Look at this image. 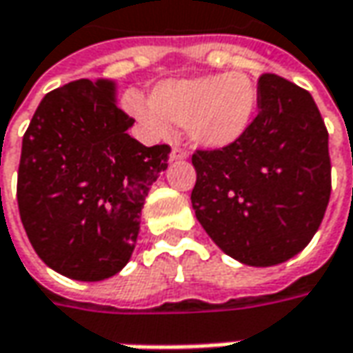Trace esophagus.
<instances>
[{
	"mask_svg": "<svg viewBox=\"0 0 353 353\" xmlns=\"http://www.w3.org/2000/svg\"><path fill=\"white\" fill-rule=\"evenodd\" d=\"M186 157H188V152H186L185 149H181V147H174L172 152H170V159H172V161H183Z\"/></svg>",
	"mask_w": 353,
	"mask_h": 353,
	"instance_id": "esophagus-1",
	"label": "esophagus"
}]
</instances>
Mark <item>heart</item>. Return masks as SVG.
I'll list each match as a JSON object with an SVG mask.
<instances>
[{"instance_id":"b5f03b06","label":"heart","mask_w":353,"mask_h":353,"mask_svg":"<svg viewBox=\"0 0 353 353\" xmlns=\"http://www.w3.org/2000/svg\"><path fill=\"white\" fill-rule=\"evenodd\" d=\"M123 103L152 137H168L174 123L186 127L196 147L214 150L234 145L250 131L258 87L246 73H219L165 81L154 87L152 101L129 93Z\"/></svg>"}]
</instances>
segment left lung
Segmentation results:
<instances>
[{"instance_id":"left-lung-1","label":"left lung","mask_w":353,"mask_h":353,"mask_svg":"<svg viewBox=\"0 0 353 353\" xmlns=\"http://www.w3.org/2000/svg\"><path fill=\"white\" fill-rule=\"evenodd\" d=\"M190 203L224 254L274 266L308 246L332 192L327 131L306 89L258 79V115L238 143L192 154Z\"/></svg>"}]
</instances>
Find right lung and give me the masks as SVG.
Listing matches in <instances>:
<instances>
[{
  "instance_id": "obj_1",
  "label": "right lung",
  "mask_w": 353,
  "mask_h": 353,
  "mask_svg": "<svg viewBox=\"0 0 353 353\" xmlns=\"http://www.w3.org/2000/svg\"><path fill=\"white\" fill-rule=\"evenodd\" d=\"M115 105V83L87 79L47 93L21 145L17 204L27 238L49 268L81 282L131 260L150 185L168 145L145 147Z\"/></svg>"
}]
</instances>
